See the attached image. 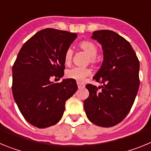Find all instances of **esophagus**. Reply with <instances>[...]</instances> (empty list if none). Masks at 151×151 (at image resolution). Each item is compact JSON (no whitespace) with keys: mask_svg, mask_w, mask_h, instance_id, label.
I'll use <instances>...</instances> for the list:
<instances>
[{"mask_svg":"<svg viewBox=\"0 0 151 151\" xmlns=\"http://www.w3.org/2000/svg\"><path fill=\"white\" fill-rule=\"evenodd\" d=\"M77 85H78V88H82L85 87V86H84V85H82V84L80 83V82H77Z\"/></svg>","mask_w":151,"mask_h":151,"instance_id":"34e87169","label":"esophagus"}]
</instances>
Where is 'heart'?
I'll use <instances>...</instances> for the list:
<instances>
[{"label": "heart", "mask_w": 151, "mask_h": 151, "mask_svg": "<svg viewBox=\"0 0 151 151\" xmlns=\"http://www.w3.org/2000/svg\"><path fill=\"white\" fill-rule=\"evenodd\" d=\"M79 47L83 51H85L89 56L88 61L91 63H97L98 62V58L97 57V47L95 44L91 41H84L79 44ZM73 57V51L71 48H69L65 52L64 55V62L65 64L69 65L71 63ZM90 69L88 68H80L73 67L71 69H67L66 72V76L68 78L76 80L78 82H82L86 77L90 75Z\"/></svg>", "instance_id": "heart-1"}]
</instances>
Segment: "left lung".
<instances>
[{
    "label": "left lung",
    "instance_id": "1",
    "mask_svg": "<svg viewBox=\"0 0 151 151\" xmlns=\"http://www.w3.org/2000/svg\"><path fill=\"white\" fill-rule=\"evenodd\" d=\"M91 38L104 51L102 65L93 78L104 85L100 92L94 85H86L89 97L84 108L92 123L112 127L123 120L134 104L140 84L139 61L129 41L113 31H95Z\"/></svg>",
    "mask_w": 151,
    "mask_h": 151
}]
</instances>
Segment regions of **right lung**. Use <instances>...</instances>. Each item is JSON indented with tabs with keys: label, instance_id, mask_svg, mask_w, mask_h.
Returning a JSON list of instances; mask_svg holds the SVG:
<instances>
[{
	"label": "right lung",
	"instance_id": "right-lung-1",
	"mask_svg": "<svg viewBox=\"0 0 151 151\" xmlns=\"http://www.w3.org/2000/svg\"><path fill=\"white\" fill-rule=\"evenodd\" d=\"M77 34L45 29L24 44L13 64L12 91L26 120L39 129L57 124L66 101L76 91V82L67 78L54 83L53 76L64 75L65 52Z\"/></svg>",
	"mask_w": 151,
	"mask_h": 151
}]
</instances>
